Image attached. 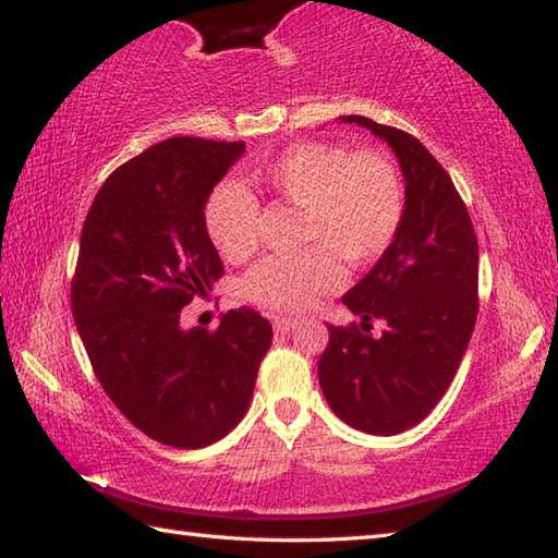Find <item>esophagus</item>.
Instances as JSON below:
<instances>
[{"label":"esophagus","instance_id":"34e87169","mask_svg":"<svg viewBox=\"0 0 558 558\" xmlns=\"http://www.w3.org/2000/svg\"><path fill=\"white\" fill-rule=\"evenodd\" d=\"M295 325H298L295 319H290V317H276V319H272V329H276L278 335H288Z\"/></svg>","mask_w":558,"mask_h":558}]
</instances>
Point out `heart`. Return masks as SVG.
I'll list each match as a JSON object with an SVG mask.
<instances>
[{
    "mask_svg": "<svg viewBox=\"0 0 558 558\" xmlns=\"http://www.w3.org/2000/svg\"><path fill=\"white\" fill-rule=\"evenodd\" d=\"M251 184L300 209L290 256H270L243 278V292L270 313L300 315L342 286L347 266L379 260L401 231L405 189L399 169L374 149L352 153L335 143H298L251 169ZM258 202L235 182H219L204 204V231L226 260H243L258 243Z\"/></svg>",
    "mask_w": 558,
    "mask_h": 558,
    "instance_id": "obj_1",
    "label": "heart"
}]
</instances>
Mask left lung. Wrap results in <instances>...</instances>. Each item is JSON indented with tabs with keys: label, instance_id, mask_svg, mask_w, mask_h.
Segmentation results:
<instances>
[{
	"label": "left lung",
	"instance_id": "8db88e82",
	"mask_svg": "<svg viewBox=\"0 0 558 558\" xmlns=\"http://www.w3.org/2000/svg\"><path fill=\"white\" fill-rule=\"evenodd\" d=\"M386 140L405 177V216L379 263L342 298L362 323L329 329L319 386L349 426L396 436L448 391L477 319V235L442 165L409 132L342 116ZM387 329L372 338L371 323Z\"/></svg>",
	"mask_w": 558,
	"mask_h": 558
}]
</instances>
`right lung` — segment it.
Listing matches in <instances>:
<instances>
[{
	"label": "right lung",
	"mask_w": 558,
	"mask_h": 558,
	"mask_svg": "<svg viewBox=\"0 0 558 558\" xmlns=\"http://www.w3.org/2000/svg\"><path fill=\"white\" fill-rule=\"evenodd\" d=\"M243 149L204 137L147 147L102 182L81 231L75 327L110 401L162 446L204 448L239 426L272 339L248 307L216 329L179 327L223 276L204 204Z\"/></svg>",
	"instance_id": "right-lung-1"
}]
</instances>
